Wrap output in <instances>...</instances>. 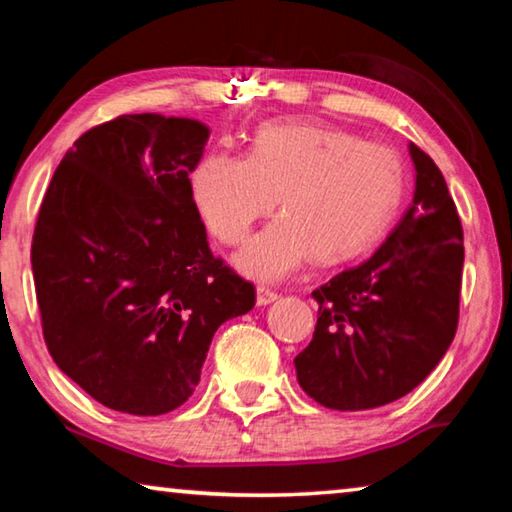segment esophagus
<instances>
[{
    "mask_svg": "<svg viewBox=\"0 0 512 512\" xmlns=\"http://www.w3.org/2000/svg\"><path fill=\"white\" fill-rule=\"evenodd\" d=\"M277 298H280V293L268 289V287H257V305H271V302H275Z\"/></svg>",
    "mask_w": 512,
    "mask_h": 512,
    "instance_id": "34e87169",
    "label": "esophagus"
}]
</instances>
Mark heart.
I'll return each mask as SVG.
<instances>
[{"instance_id":"obj_1","label":"heart","mask_w":512,"mask_h":512,"mask_svg":"<svg viewBox=\"0 0 512 512\" xmlns=\"http://www.w3.org/2000/svg\"><path fill=\"white\" fill-rule=\"evenodd\" d=\"M192 194L225 246L241 244L280 196L282 216L237 257L244 273L280 280L314 255L339 264L375 248L402 210L406 167L386 144L314 121H277L259 128L246 158L205 155Z\"/></svg>"}]
</instances>
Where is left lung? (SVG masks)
I'll use <instances>...</instances> for the list:
<instances>
[{
  "label": "left lung",
  "instance_id": "8db88e82",
  "mask_svg": "<svg viewBox=\"0 0 512 512\" xmlns=\"http://www.w3.org/2000/svg\"><path fill=\"white\" fill-rule=\"evenodd\" d=\"M409 153L415 194L402 221L370 259L311 291L316 332L293 363L302 391L327 409L400 400L454 341L463 225L436 162L415 144Z\"/></svg>",
  "mask_w": 512,
  "mask_h": 512
}]
</instances>
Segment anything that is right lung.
Returning <instances> with one entry per match:
<instances>
[{"instance_id": "right-lung-1", "label": "right lung", "mask_w": 512, "mask_h": 512, "mask_svg": "<svg viewBox=\"0 0 512 512\" xmlns=\"http://www.w3.org/2000/svg\"><path fill=\"white\" fill-rule=\"evenodd\" d=\"M207 137L196 119L121 115L74 142L42 198L31 244L42 336L108 409H178L219 325L255 307L194 203Z\"/></svg>"}]
</instances>
